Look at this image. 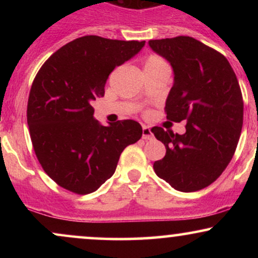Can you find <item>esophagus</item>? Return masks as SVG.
Instances as JSON below:
<instances>
[{
  "label": "esophagus",
  "instance_id": "obj_1",
  "mask_svg": "<svg viewBox=\"0 0 258 258\" xmlns=\"http://www.w3.org/2000/svg\"><path fill=\"white\" fill-rule=\"evenodd\" d=\"M142 138L143 139H153L154 138L152 130H150L148 126H143V135H142Z\"/></svg>",
  "mask_w": 258,
  "mask_h": 258
}]
</instances>
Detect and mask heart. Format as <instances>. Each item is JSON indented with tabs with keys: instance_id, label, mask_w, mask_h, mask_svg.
<instances>
[{
	"instance_id": "obj_1",
	"label": "heart",
	"mask_w": 258,
	"mask_h": 258,
	"mask_svg": "<svg viewBox=\"0 0 258 258\" xmlns=\"http://www.w3.org/2000/svg\"><path fill=\"white\" fill-rule=\"evenodd\" d=\"M164 68H168L167 61L158 54L148 55L146 59V63H144V69H147V70L164 69Z\"/></svg>"
}]
</instances>
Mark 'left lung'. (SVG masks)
I'll return each instance as SVG.
<instances>
[{"mask_svg":"<svg viewBox=\"0 0 258 258\" xmlns=\"http://www.w3.org/2000/svg\"><path fill=\"white\" fill-rule=\"evenodd\" d=\"M149 46L173 69L167 119L186 121L183 135L152 128L166 147L154 171L176 190H200L221 176L235 153L244 115L240 86L227 58L193 37L150 40Z\"/></svg>","mask_w":258,"mask_h":258,"instance_id":"1","label":"left lung"}]
</instances>
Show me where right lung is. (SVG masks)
Wrapping results in <instances>:
<instances>
[{
	"mask_svg": "<svg viewBox=\"0 0 258 258\" xmlns=\"http://www.w3.org/2000/svg\"><path fill=\"white\" fill-rule=\"evenodd\" d=\"M144 44L90 35L65 44L38 70L28 100L29 131L44 172L64 189L96 191L114 174L123 149L141 139L137 121L100 125L92 102L104 96L112 70Z\"/></svg>",
	"mask_w": 258,
	"mask_h": 258,
	"instance_id": "1",
	"label": "right lung"
}]
</instances>
